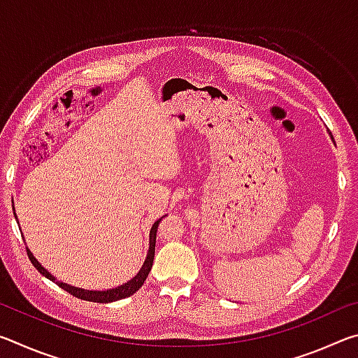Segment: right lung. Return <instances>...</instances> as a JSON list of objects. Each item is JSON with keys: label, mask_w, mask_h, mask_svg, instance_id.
<instances>
[{"label": "right lung", "mask_w": 358, "mask_h": 358, "mask_svg": "<svg viewBox=\"0 0 358 358\" xmlns=\"http://www.w3.org/2000/svg\"><path fill=\"white\" fill-rule=\"evenodd\" d=\"M17 217V216H15ZM162 220V217H161ZM161 220H157L153 227L150 230V248H148V254H147V259H145V262L142 265V268L138 270V273L132 278L131 281L124 282L123 286H118L115 289H108V290H87V289H80V287H74V286H69V284L62 282V281H57V278L48 273V271L42 266L38 259L33 256V252L28 250L27 248V252H28V257L31 260V264L36 266V270L39 271L41 275H44L48 280L57 282L59 287L64 289L66 292H69L71 295L77 296V299L80 300H87V301H96V303H110V301H117L121 299H126V296H131L132 294H136L138 289L142 287V284L147 280V276L150 273L151 266H153V259H155V246H156V232H157V226H159Z\"/></svg>", "instance_id": "right-lung-1"}]
</instances>
